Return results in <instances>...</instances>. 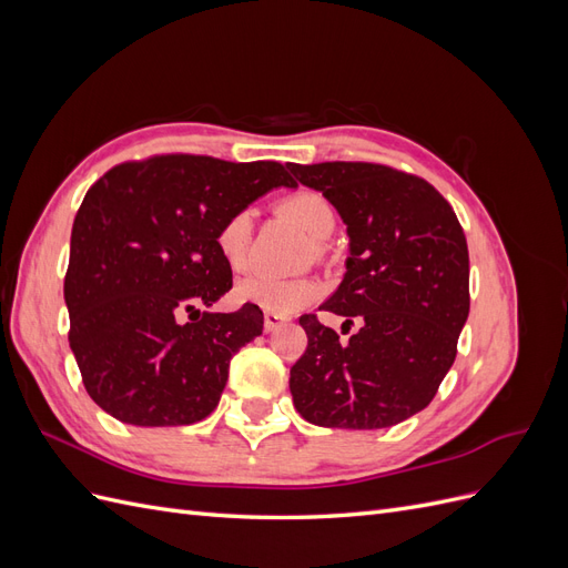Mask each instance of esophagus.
Returning <instances> with one entry per match:
<instances>
[{
	"label": "esophagus",
	"mask_w": 568,
	"mask_h": 568,
	"mask_svg": "<svg viewBox=\"0 0 568 568\" xmlns=\"http://www.w3.org/2000/svg\"><path fill=\"white\" fill-rule=\"evenodd\" d=\"M284 322H286V320H284L282 315L265 313V322H263V326H265V332H277Z\"/></svg>",
	"instance_id": "1"
}]
</instances>
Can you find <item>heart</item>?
<instances>
[{"label":"heart","mask_w":568,"mask_h":568,"mask_svg":"<svg viewBox=\"0 0 568 568\" xmlns=\"http://www.w3.org/2000/svg\"><path fill=\"white\" fill-rule=\"evenodd\" d=\"M277 211L294 222L305 236L313 242H324L334 232L336 213L334 205L322 194L303 189L280 201ZM248 236H251V211H234L230 217L222 220L215 234V246L222 261L232 272H242L248 265ZM322 288L313 280H280L270 274H251L234 288L239 303H248L261 307L265 313L291 315L298 313L301 307L311 305L320 298Z\"/></svg>","instance_id":"b5f03b06"}]
</instances>
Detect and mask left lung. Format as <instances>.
Here are the masks:
<instances>
[{"label": "left lung", "instance_id": "left-lung-1", "mask_svg": "<svg viewBox=\"0 0 568 568\" xmlns=\"http://www.w3.org/2000/svg\"><path fill=\"white\" fill-rule=\"evenodd\" d=\"M348 225L346 274L322 311L359 320L341 343L317 315L291 367L298 415L326 428H386L417 415L453 367L469 317V251L453 205L426 180L379 163H288ZM351 329V326H348Z\"/></svg>", "mask_w": 568, "mask_h": 568}]
</instances>
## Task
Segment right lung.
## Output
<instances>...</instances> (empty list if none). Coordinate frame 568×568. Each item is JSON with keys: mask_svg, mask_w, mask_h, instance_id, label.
Here are the masks:
<instances>
[{"mask_svg": "<svg viewBox=\"0 0 568 568\" xmlns=\"http://www.w3.org/2000/svg\"><path fill=\"white\" fill-rule=\"evenodd\" d=\"M277 161L192 153L128 161L99 178L73 222L63 298L90 398L134 426L201 422L225 390L230 359L263 334V313H201L232 288L215 234L274 186ZM190 313L180 325L176 315Z\"/></svg>", "mask_w": 568, "mask_h": 568, "instance_id": "1", "label": "right lung"}]
</instances>
